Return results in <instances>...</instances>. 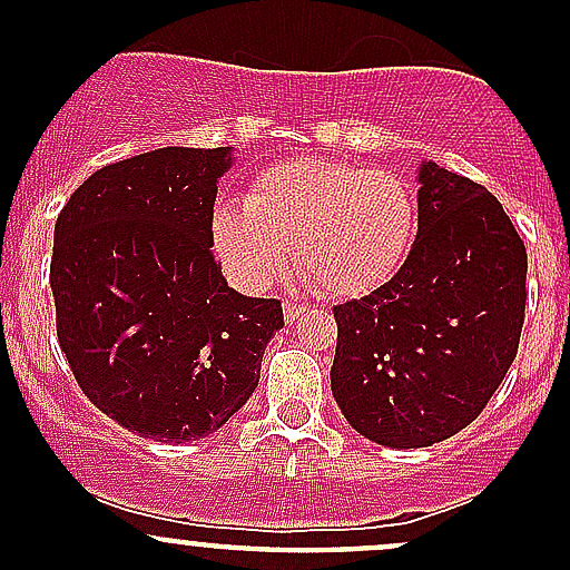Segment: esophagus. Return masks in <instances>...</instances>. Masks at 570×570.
Here are the masks:
<instances>
[{"mask_svg": "<svg viewBox=\"0 0 570 570\" xmlns=\"http://www.w3.org/2000/svg\"><path fill=\"white\" fill-rule=\"evenodd\" d=\"M301 314H303V303H295V301L284 303V320L286 322H295Z\"/></svg>", "mask_w": 570, "mask_h": 570, "instance_id": "34e87169", "label": "esophagus"}]
</instances>
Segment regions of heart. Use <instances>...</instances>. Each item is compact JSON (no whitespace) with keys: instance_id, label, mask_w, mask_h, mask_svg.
Returning a JSON list of instances; mask_svg holds the SVG:
<instances>
[{"instance_id":"heart-1","label":"heart","mask_w":570,"mask_h":570,"mask_svg":"<svg viewBox=\"0 0 570 570\" xmlns=\"http://www.w3.org/2000/svg\"><path fill=\"white\" fill-rule=\"evenodd\" d=\"M419 204L394 170L297 159L262 170L243 204H223L212 243L228 273L262 286L295 264L327 297H361L392 281L411 253Z\"/></svg>"}]
</instances>
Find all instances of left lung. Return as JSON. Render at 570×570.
<instances>
[{
    "label": "left lung",
    "mask_w": 570,
    "mask_h": 570,
    "mask_svg": "<svg viewBox=\"0 0 570 570\" xmlns=\"http://www.w3.org/2000/svg\"><path fill=\"white\" fill-rule=\"evenodd\" d=\"M419 181L400 273L333 306V396L361 435L396 450L439 444L480 416L519 353L527 306V248L502 204L435 163Z\"/></svg>",
    "instance_id": "8db88e82"
}]
</instances>
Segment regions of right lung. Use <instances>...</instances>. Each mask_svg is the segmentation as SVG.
<instances>
[{
  "mask_svg": "<svg viewBox=\"0 0 570 570\" xmlns=\"http://www.w3.org/2000/svg\"><path fill=\"white\" fill-rule=\"evenodd\" d=\"M226 148H159L96 170L55 223L57 342L82 394L154 441L220 430L258 386L284 308L228 289L212 253Z\"/></svg>",
  "mask_w": 570,
  "mask_h": 570,
  "instance_id": "1",
  "label": "right lung"
}]
</instances>
